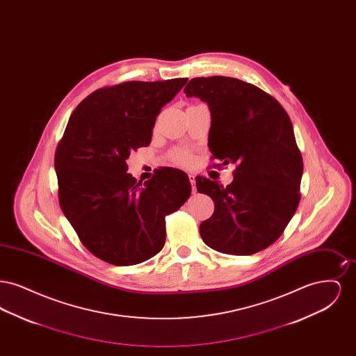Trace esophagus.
<instances>
[{"label": "esophagus", "instance_id": "obj_1", "mask_svg": "<svg viewBox=\"0 0 356 356\" xmlns=\"http://www.w3.org/2000/svg\"><path fill=\"white\" fill-rule=\"evenodd\" d=\"M188 177H189V181H191L192 188H193V192H195V189H196V177H195V175H188Z\"/></svg>", "mask_w": 356, "mask_h": 356}]
</instances>
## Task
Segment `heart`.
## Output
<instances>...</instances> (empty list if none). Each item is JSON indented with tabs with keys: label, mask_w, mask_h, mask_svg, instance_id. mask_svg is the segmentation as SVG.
Listing matches in <instances>:
<instances>
[{
	"label": "heart",
	"mask_w": 356,
	"mask_h": 356,
	"mask_svg": "<svg viewBox=\"0 0 356 356\" xmlns=\"http://www.w3.org/2000/svg\"><path fill=\"white\" fill-rule=\"evenodd\" d=\"M176 159H177V161H180V163H183V164H186L188 161H189V156H188V153L186 152H179L176 154Z\"/></svg>",
	"instance_id": "b5f03b06"
}]
</instances>
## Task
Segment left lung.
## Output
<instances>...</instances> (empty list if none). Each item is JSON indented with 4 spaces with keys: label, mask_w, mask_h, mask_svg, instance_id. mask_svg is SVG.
Instances as JSON below:
<instances>
[{
    "label": "left lung",
    "mask_w": 356,
    "mask_h": 356,
    "mask_svg": "<svg viewBox=\"0 0 356 356\" xmlns=\"http://www.w3.org/2000/svg\"><path fill=\"white\" fill-rule=\"evenodd\" d=\"M184 93L208 104L213 159L237 167L229 186L196 177L215 203L202 238L221 254H256L280 237L300 200L303 159L292 122L272 96L232 77L192 79Z\"/></svg>",
    "instance_id": "obj_1"
}]
</instances>
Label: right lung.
Instances as JSON below:
<instances>
[{"label":"right lung","mask_w":356,"mask_h":356,"mask_svg":"<svg viewBox=\"0 0 356 356\" xmlns=\"http://www.w3.org/2000/svg\"><path fill=\"white\" fill-rule=\"evenodd\" d=\"M188 79L128 81L89 95L69 118L54 170L61 209L85 247L113 266H134L159 254L165 216L191 196L186 172L164 167L137 181L127 160L148 147L161 108Z\"/></svg>","instance_id":"1"}]
</instances>
